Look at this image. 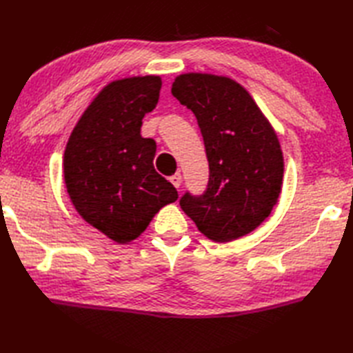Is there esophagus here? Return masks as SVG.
<instances>
[{
    "mask_svg": "<svg viewBox=\"0 0 353 353\" xmlns=\"http://www.w3.org/2000/svg\"><path fill=\"white\" fill-rule=\"evenodd\" d=\"M169 179H170V183L176 187V189H179V185H181V183H183V176L179 172H176L175 175H172Z\"/></svg>",
    "mask_w": 353,
    "mask_h": 353,
    "instance_id": "1",
    "label": "esophagus"
}]
</instances>
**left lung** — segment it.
<instances>
[{
	"label": "left lung",
	"instance_id": "obj_1",
	"mask_svg": "<svg viewBox=\"0 0 353 353\" xmlns=\"http://www.w3.org/2000/svg\"><path fill=\"white\" fill-rule=\"evenodd\" d=\"M172 95L196 116L210 168L207 190L187 192L179 205L213 241L252 232L269 217L283 187L284 157L275 130L228 77L178 75Z\"/></svg>",
	"mask_w": 353,
	"mask_h": 353
}]
</instances>
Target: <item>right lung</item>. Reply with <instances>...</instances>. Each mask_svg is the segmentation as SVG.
<instances>
[{
  "mask_svg": "<svg viewBox=\"0 0 353 353\" xmlns=\"http://www.w3.org/2000/svg\"><path fill=\"white\" fill-rule=\"evenodd\" d=\"M160 89L157 75L107 84L65 150V183L78 214L119 245L137 239L160 208L178 199L175 187L154 169L155 142L140 134Z\"/></svg>",
  "mask_w": 353,
  "mask_h": 353,
  "instance_id": "obj_1",
  "label": "right lung"
}]
</instances>
